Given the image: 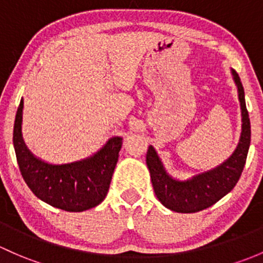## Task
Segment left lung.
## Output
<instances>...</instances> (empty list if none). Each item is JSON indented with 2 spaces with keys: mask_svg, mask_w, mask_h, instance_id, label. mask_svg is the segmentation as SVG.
<instances>
[{
  "mask_svg": "<svg viewBox=\"0 0 263 263\" xmlns=\"http://www.w3.org/2000/svg\"><path fill=\"white\" fill-rule=\"evenodd\" d=\"M231 73L237 86L240 104L242 132L237 148L229 158L214 168L194 175L187 180H178L167 172L157 151L152 145L148 148L147 166L154 194L162 205L172 212L197 213L212 206L234 189L242 175L251 144V123L239 76L234 69H231Z\"/></svg>",
  "mask_w": 263,
  "mask_h": 263,
  "instance_id": "8db88e82",
  "label": "left lung"
}]
</instances>
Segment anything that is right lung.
I'll return each instance as SVG.
<instances>
[{
	"mask_svg": "<svg viewBox=\"0 0 263 263\" xmlns=\"http://www.w3.org/2000/svg\"><path fill=\"white\" fill-rule=\"evenodd\" d=\"M24 100L21 99L13 125V148L21 176L32 194L58 209L80 213L104 201L123 138L112 137L96 153L71 163L53 164L34 156L21 132Z\"/></svg>",
	"mask_w": 263,
	"mask_h": 263,
	"instance_id": "add662e5",
	"label": "right lung"
}]
</instances>
